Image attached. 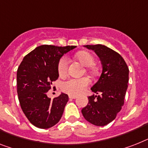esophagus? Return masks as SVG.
<instances>
[{
  "label": "esophagus",
  "instance_id": "obj_1",
  "mask_svg": "<svg viewBox=\"0 0 148 148\" xmlns=\"http://www.w3.org/2000/svg\"><path fill=\"white\" fill-rule=\"evenodd\" d=\"M69 97L70 99H75L77 97V96H76V95H69Z\"/></svg>",
  "mask_w": 148,
  "mask_h": 148
}]
</instances>
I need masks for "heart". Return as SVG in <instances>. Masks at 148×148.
Listing matches in <instances>:
<instances>
[{"mask_svg": "<svg viewBox=\"0 0 148 148\" xmlns=\"http://www.w3.org/2000/svg\"><path fill=\"white\" fill-rule=\"evenodd\" d=\"M75 57L80 63L86 67H90L95 63V58L92 55L86 51H80L75 54ZM69 61L66 57L60 60L57 70L60 76H65L68 72ZM90 84V79L86 77L80 79H70L63 82L61 85V89L64 92L71 95H77L82 93Z\"/></svg>", "mask_w": 148, "mask_h": 148, "instance_id": "obj_1", "label": "heart"}]
</instances>
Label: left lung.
Listing matches in <instances>:
<instances>
[{"label": "left lung", "instance_id": "1", "mask_svg": "<svg viewBox=\"0 0 148 148\" xmlns=\"http://www.w3.org/2000/svg\"><path fill=\"white\" fill-rule=\"evenodd\" d=\"M95 51L102 64V73L98 81L91 87L95 94L89 96L88 103L82 110L88 122L103 126L115 119L124 104L129 82V68L121 55L102 45H85Z\"/></svg>", "mask_w": 148, "mask_h": 148}]
</instances>
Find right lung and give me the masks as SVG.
<instances>
[{"label": "right lung", "mask_w": 148, "mask_h": 148, "mask_svg": "<svg viewBox=\"0 0 148 148\" xmlns=\"http://www.w3.org/2000/svg\"><path fill=\"white\" fill-rule=\"evenodd\" d=\"M76 46L41 45L23 58L17 69V94L23 113L40 129H49L61 119L69 97L61 92L53 100L47 96L59 77L57 66L63 55Z\"/></svg>", "instance_id": "add662e5"}]
</instances>
